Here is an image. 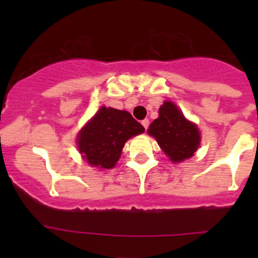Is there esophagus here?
Masks as SVG:
<instances>
[{
	"label": "esophagus",
	"instance_id": "1",
	"mask_svg": "<svg viewBox=\"0 0 258 258\" xmlns=\"http://www.w3.org/2000/svg\"><path fill=\"white\" fill-rule=\"evenodd\" d=\"M142 126L145 127V130H147L148 128V124H150V122H148V119L147 118H145V119H142Z\"/></svg>",
	"mask_w": 258,
	"mask_h": 258
}]
</instances>
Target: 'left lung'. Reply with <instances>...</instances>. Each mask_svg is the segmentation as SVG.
I'll return each instance as SVG.
<instances>
[{"label":"left lung","mask_w":258,"mask_h":258,"mask_svg":"<svg viewBox=\"0 0 258 258\" xmlns=\"http://www.w3.org/2000/svg\"><path fill=\"white\" fill-rule=\"evenodd\" d=\"M147 132L155 137L173 163L191 158L201 142L199 127L188 121L171 101L163 102L158 110V117L150 124Z\"/></svg>","instance_id":"left-lung-1"}]
</instances>
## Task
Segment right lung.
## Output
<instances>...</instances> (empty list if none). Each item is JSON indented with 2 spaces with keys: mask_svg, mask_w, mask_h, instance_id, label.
Listing matches in <instances>:
<instances>
[{
  "mask_svg": "<svg viewBox=\"0 0 258 258\" xmlns=\"http://www.w3.org/2000/svg\"><path fill=\"white\" fill-rule=\"evenodd\" d=\"M142 132L144 126L130 112L102 106L80 131L77 146L88 165L111 170L119 160L127 140Z\"/></svg>",
  "mask_w": 258,
  "mask_h": 258,
  "instance_id": "right-lung-1",
  "label": "right lung"
}]
</instances>
